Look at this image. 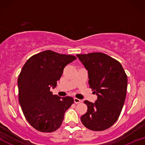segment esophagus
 Returning a JSON list of instances; mask_svg holds the SVG:
<instances>
[{
	"instance_id": "1",
	"label": "esophagus",
	"mask_w": 145,
	"mask_h": 145,
	"mask_svg": "<svg viewBox=\"0 0 145 145\" xmlns=\"http://www.w3.org/2000/svg\"><path fill=\"white\" fill-rule=\"evenodd\" d=\"M74 103H76V104H79V103L81 102L80 99H78V98H76V97L74 98Z\"/></svg>"
}]
</instances>
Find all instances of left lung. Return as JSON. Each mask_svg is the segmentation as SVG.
I'll return each instance as SVG.
<instances>
[{
    "label": "left lung",
    "instance_id": "obj_1",
    "mask_svg": "<svg viewBox=\"0 0 145 145\" xmlns=\"http://www.w3.org/2000/svg\"><path fill=\"white\" fill-rule=\"evenodd\" d=\"M88 71L90 88L97 96L95 103L86 100L88 109L80 119L88 129L103 131L120 115L127 87V77L119 61L101 52L77 54Z\"/></svg>",
    "mask_w": 145,
    "mask_h": 145
}]
</instances>
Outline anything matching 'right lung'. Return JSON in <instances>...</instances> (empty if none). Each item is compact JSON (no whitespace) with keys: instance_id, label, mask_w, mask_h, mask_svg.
Masks as SVG:
<instances>
[{"instance_id":"right-lung-1","label":"right lung","mask_w":145,"mask_h":145,"mask_svg":"<svg viewBox=\"0 0 145 145\" xmlns=\"http://www.w3.org/2000/svg\"><path fill=\"white\" fill-rule=\"evenodd\" d=\"M72 55L46 50L33 55L23 66L18 80L19 102L29 124L41 132H52L62 124L66 110L73 104L71 97L53 95Z\"/></svg>"}]
</instances>
